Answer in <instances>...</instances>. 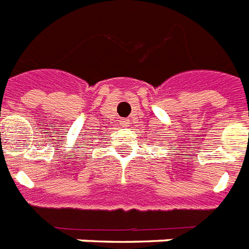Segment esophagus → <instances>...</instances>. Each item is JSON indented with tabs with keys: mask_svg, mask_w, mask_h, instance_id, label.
I'll use <instances>...</instances> for the list:
<instances>
[{
	"mask_svg": "<svg viewBox=\"0 0 249 249\" xmlns=\"http://www.w3.org/2000/svg\"><path fill=\"white\" fill-rule=\"evenodd\" d=\"M120 124L123 125V126H125V128H126V126H129V120H128V119H121Z\"/></svg>",
	"mask_w": 249,
	"mask_h": 249,
	"instance_id": "obj_1",
	"label": "esophagus"
}]
</instances>
